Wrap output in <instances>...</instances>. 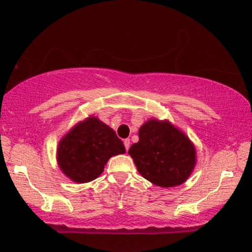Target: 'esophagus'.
<instances>
[{
  "mask_svg": "<svg viewBox=\"0 0 252 252\" xmlns=\"http://www.w3.org/2000/svg\"><path fill=\"white\" fill-rule=\"evenodd\" d=\"M130 144H131V143H130L129 138H126V140H124V147H126V150L130 148Z\"/></svg>",
  "mask_w": 252,
  "mask_h": 252,
  "instance_id": "obj_1",
  "label": "esophagus"
}]
</instances>
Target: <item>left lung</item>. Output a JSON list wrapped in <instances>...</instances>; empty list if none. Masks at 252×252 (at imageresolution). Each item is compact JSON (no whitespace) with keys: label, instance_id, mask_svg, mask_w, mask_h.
<instances>
[{"label":"left lung","instance_id":"8db88e82","mask_svg":"<svg viewBox=\"0 0 252 252\" xmlns=\"http://www.w3.org/2000/svg\"><path fill=\"white\" fill-rule=\"evenodd\" d=\"M128 154L138 173L160 187L184 184L196 163L194 144L167 120L144 122L138 130V142L130 147Z\"/></svg>","mask_w":252,"mask_h":252}]
</instances>
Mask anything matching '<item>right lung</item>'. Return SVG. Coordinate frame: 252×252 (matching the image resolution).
<instances>
[{"instance_id":"right-lung-1","label":"right lung","mask_w":252,"mask_h":252,"mask_svg":"<svg viewBox=\"0 0 252 252\" xmlns=\"http://www.w3.org/2000/svg\"><path fill=\"white\" fill-rule=\"evenodd\" d=\"M124 153V144L114 129L98 117L90 116L63 136L57 148V161L68 179L85 184L102 174L110 158Z\"/></svg>"}]
</instances>
